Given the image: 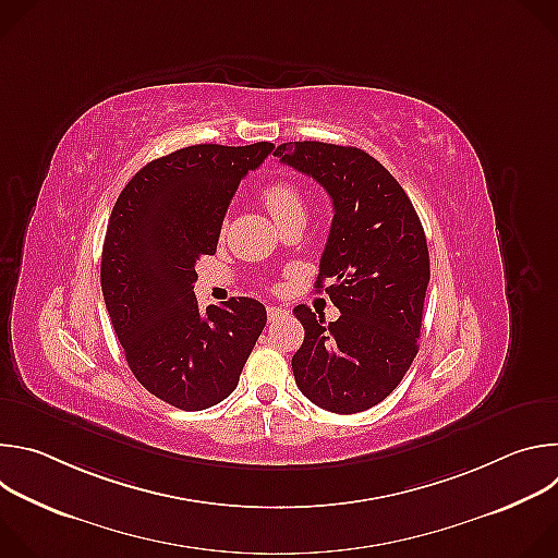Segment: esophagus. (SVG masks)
Instances as JSON below:
<instances>
[{
	"label": "esophagus",
	"mask_w": 558,
	"mask_h": 558,
	"mask_svg": "<svg viewBox=\"0 0 558 558\" xmlns=\"http://www.w3.org/2000/svg\"><path fill=\"white\" fill-rule=\"evenodd\" d=\"M287 315V308L282 306H267V317L274 323V320H280V317Z\"/></svg>",
	"instance_id": "1"
}]
</instances>
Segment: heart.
I'll return each mask as SVG.
<instances>
[{
  "label": "heart",
  "instance_id": "1",
  "mask_svg": "<svg viewBox=\"0 0 558 558\" xmlns=\"http://www.w3.org/2000/svg\"><path fill=\"white\" fill-rule=\"evenodd\" d=\"M263 205L274 216L278 227L291 220L306 218V201L302 190L291 181H274L263 190Z\"/></svg>",
  "mask_w": 558,
  "mask_h": 558
}]
</instances>
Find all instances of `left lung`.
I'll return each mask as SVG.
<instances>
[{"mask_svg": "<svg viewBox=\"0 0 558 558\" xmlns=\"http://www.w3.org/2000/svg\"><path fill=\"white\" fill-rule=\"evenodd\" d=\"M276 156L333 201L315 284L329 282L340 317L325 323L304 304L293 308L304 327L295 384L325 411L362 413L386 400L417 355L430 280L424 227L402 185L364 149L291 141Z\"/></svg>", "mask_w": 558, "mask_h": 558, "instance_id": "1", "label": "left lung"}]
</instances>
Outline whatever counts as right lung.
I'll return each instance as SVG.
<instances>
[{"mask_svg":"<svg viewBox=\"0 0 558 558\" xmlns=\"http://www.w3.org/2000/svg\"><path fill=\"white\" fill-rule=\"evenodd\" d=\"M271 151L267 141L177 149L141 168L110 214L101 289L114 333L134 377L181 411L229 397L267 325L252 298L201 311L194 282L238 183Z\"/></svg>","mask_w":558,"mask_h":558,"instance_id":"add662e5","label":"right lung"}]
</instances>
